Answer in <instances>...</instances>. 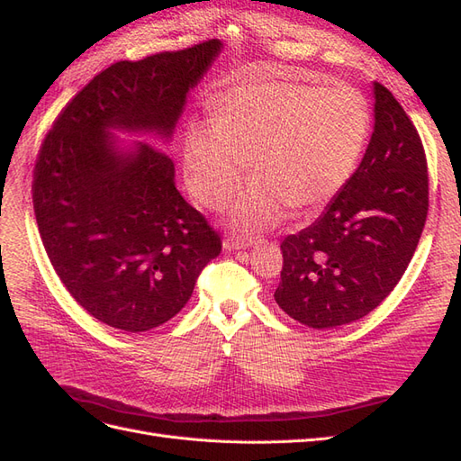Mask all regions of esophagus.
<instances>
[{
    "label": "esophagus",
    "instance_id": "esophagus-1",
    "mask_svg": "<svg viewBox=\"0 0 461 461\" xmlns=\"http://www.w3.org/2000/svg\"><path fill=\"white\" fill-rule=\"evenodd\" d=\"M256 242H258L256 239H248V236L229 234V236H225V240H222V248H225V249H242V248L254 246Z\"/></svg>",
    "mask_w": 461,
    "mask_h": 461
}]
</instances>
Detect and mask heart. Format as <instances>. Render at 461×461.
<instances>
[{
    "mask_svg": "<svg viewBox=\"0 0 461 461\" xmlns=\"http://www.w3.org/2000/svg\"><path fill=\"white\" fill-rule=\"evenodd\" d=\"M371 113L350 85L321 88L296 80H252L222 94L213 124L192 122L185 136L186 185L202 205H225L244 178L256 183L232 207L242 229L276 222L288 207L323 205L356 171Z\"/></svg>",
    "mask_w": 461,
    "mask_h": 461,
    "instance_id": "obj_1",
    "label": "heart"
}]
</instances>
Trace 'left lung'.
I'll return each instance as SVG.
<instances>
[{"instance_id":"8db88e82","label":"left lung","mask_w":461,"mask_h":461,"mask_svg":"<svg viewBox=\"0 0 461 461\" xmlns=\"http://www.w3.org/2000/svg\"><path fill=\"white\" fill-rule=\"evenodd\" d=\"M427 212L421 136L393 92L375 82V131L366 156L323 215L283 240L276 303L313 329L367 315L408 269Z\"/></svg>"}]
</instances>
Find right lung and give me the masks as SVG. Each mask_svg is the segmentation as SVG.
Listing matches in <instances>:
<instances>
[{
    "mask_svg": "<svg viewBox=\"0 0 461 461\" xmlns=\"http://www.w3.org/2000/svg\"><path fill=\"white\" fill-rule=\"evenodd\" d=\"M219 51V40H205L109 65L38 149L32 203L46 254L68 294L109 327L163 325L221 254L219 232L175 188L173 159L148 142L119 153L107 138L109 129L171 136Z\"/></svg>",
    "mask_w": 461,
    "mask_h": 461,
    "instance_id": "obj_1",
    "label": "right lung"
}]
</instances>
